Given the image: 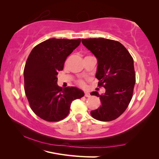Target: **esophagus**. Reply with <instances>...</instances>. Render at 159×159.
I'll list each match as a JSON object with an SVG mask.
<instances>
[{
    "instance_id": "obj_1",
    "label": "esophagus",
    "mask_w": 159,
    "mask_h": 159,
    "mask_svg": "<svg viewBox=\"0 0 159 159\" xmlns=\"http://www.w3.org/2000/svg\"><path fill=\"white\" fill-rule=\"evenodd\" d=\"M85 97H87V98H89L90 97V94H89V92H88V91H85Z\"/></svg>"
}]
</instances>
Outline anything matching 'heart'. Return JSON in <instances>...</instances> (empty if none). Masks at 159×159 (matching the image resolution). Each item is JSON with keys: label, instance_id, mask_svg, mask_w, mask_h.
Returning a JSON list of instances; mask_svg holds the SVG:
<instances>
[{"label": "heart", "instance_id": "b5f03b06", "mask_svg": "<svg viewBox=\"0 0 159 159\" xmlns=\"http://www.w3.org/2000/svg\"><path fill=\"white\" fill-rule=\"evenodd\" d=\"M78 83H79V84H80V85H84V82H83L82 81H80Z\"/></svg>", "mask_w": 159, "mask_h": 159}]
</instances>
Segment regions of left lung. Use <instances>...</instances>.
Here are the masks:
<instances>
[{
    "instance_id": "obj_1",
    "label": "left lung",
    "mask_w": 159,
    "mask_h": 159,
    "mask_svg": "<svg viewBox=\"0 0 159 159\" xmlns=\"http://www.w3.org/2000/svg\"><path fill=\"white\" fill-rule=\"evenodd\" d=\"M81 42L97 58L95 77L98 85L105 89L102 95L91 92V95L99 97L102 105L91 111V115L98 121H113L126 110L132 99L135 84L133 59L125 47L117 41L89 38Z\"/></svg>"
}]
</instances>
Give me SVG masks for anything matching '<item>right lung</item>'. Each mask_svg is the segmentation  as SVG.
I'll return each instance as SVG.
<instances>
[{
	"label": "right lung",
	"instance_id": "1",
	"mask_svg": "<svg viewBox=\"0 0 159 159\" xmlns=\"http://www.w3.org/2000/svg\"><path fill=\"white\" fill-rule=\"evenodd\" d=\"M80 42V38H50L36 46L28 57L24 70L25 93L33 112L45 121L64 119L71 102L84 96L78 88H62L57 84V72Z\"/></svg>",
	"mask_w": 159,
	"mask_h": 159
}]
</instances>
